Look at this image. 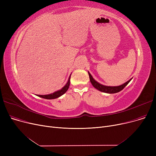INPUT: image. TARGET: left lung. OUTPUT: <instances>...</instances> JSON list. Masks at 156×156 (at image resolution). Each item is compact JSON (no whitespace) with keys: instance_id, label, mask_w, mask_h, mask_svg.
<instances>
[{"instance_id":"8db88e82","label":"left lung","mask_w":156,"mask_h":156,"mask_svg":"<svg viewBox=\"0 0 156 156\" xmlns=\"http://www.w3.org/2000/svg\"><path fill=\"white\" fill-rule=\"evenodd\" d=\"M89 75V78H90V82L92 83V85L96 88L98 90H99L101 92H104V93H108V94H115V93H118L120 91H121L122 89H123L129 82V80H128L127 82L125 83L124 84H122L120 86H118V87H108V86H105L99 83H98L97 81H96L93 77L92 76V75L88 73Z\"/></svg>"}]
</instances>
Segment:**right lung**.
Returning <instances> with one entry per match:
<instances>
[{"mask_svg": "<svg viewBox=\"0 0 156 156\" xmlns=\"http://www.w3.org/2000/svg\"><path fill=\"white\" fill-rule=\"evenodd\" d=\"M69 84H70V79L68 80V81L67 82V83L66 84V85L62 88L59 90L57 91L53 94H49V95H38L40 97L44 98V99H56V98H58L59 97H61V95H62L64 94H65L66 92V91L68 90L69 87Z\"/></svg>", "mask_w": 156, "mask_h": 156, "instance_id": "add662e5", "label": "right lung"}]
</instances>
